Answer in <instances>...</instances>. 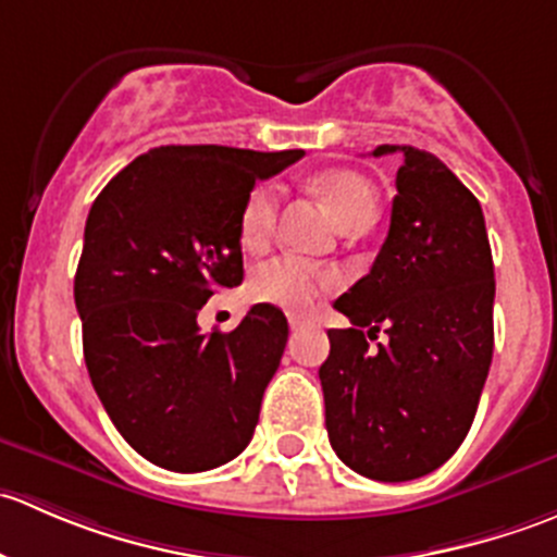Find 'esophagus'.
I'll return each instance as SVG.
<instances>
[{"instance_id": "obj_1", "label": "esophagus", "mask_w": 557, "mask_h": 557, "mask_svg": "<svg viewBox=\"0 0 557 557\" xmlns=\"http://www.w3.org/2000/svg\"><path fill=\"white\" fill-rule=\"evenodd\" d=\"M288 323H290V331H299V329H305L307 320H305V318H299V314H290Z\"/></svg>"}]
</instances>
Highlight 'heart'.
Masks as SVG:
<instances>
[{
  "label": "heart",
  "mask_w": 557,
  "mask_h": 557,
  "mask_svg": "<svg viewBox=\"0 0 557 557\" xmlns=\"http://www.w3.org/2000/svg\"><path fill=\"white\" fill-rule=\"evenodd\" d=\"M314 188L323 196L336 223L345 232L372 226L380 212L377 188L363 174L334 170L314 177ZM280 212V190L272 183H261L247 194L239 212V237L243 245L256 250L272 237ZM339 277L331 269L299 261L294 256H277L258 263L250 277V294L263 305L288 312H307L320 294L336 288Z\"/></svg>",
  "instance_id": "1"
}]
</instances>
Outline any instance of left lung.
<instances>
[{"label":"left lung","mask_w":557,"mask_h":557,"mask_svg":"<svg viewBox=\"0 0 557 557\" xmlns=\"http://www.w3.org/2000/svg\"><path fill=\"white\" fill-rule=\"evenodd\" d=\"M387 153L404 156L391 228L372 272L334 301L352 329L329 331L318 374L342 463L407 482L469 434L493 358L496 280L476 196L434 153L380 145L372 156ZM380 327L388 336L372 348Z\"/></svg>","instance_id":"8db88e82"}]
</instances>
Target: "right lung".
<instances>
[{
  "instance_id": "1",
  "label": "right lung",
  "mask_w": 557,
  "mask_h": 557,
  "mask_svg": "<svg viewBox=\"0 0 557 557\" xmlns=\"http://www.w3.org/2000/svg\"><path fill=\"white\" fill-rule=\"evenodd\" d=\"M301 156L166 145L91 205L75 274L83 356L115 429L161 469H215L252 440L288 320L256 305L228 334H201L196 314L243 283L239 212L256 180Z\"/></svg>"
}]
</instances>
